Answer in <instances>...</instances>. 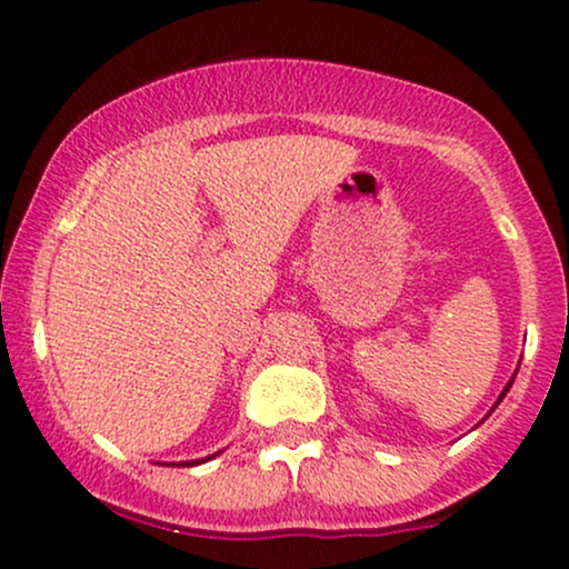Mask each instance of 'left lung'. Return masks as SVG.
Returning a JSON list of instances; mask_svg holds the SVG:
<instances>
[{"label":"left lung","instance_id":"obj_1","mask_svg":"<svg viewBox=\"0 0 569 569\" xmlns=\"http://www.w3.org/2000/svg\"><path fill=\"white\" fill-rule=\"evenodd\" d=\"M516 371H519V369H516ZM513 377H516V375H513ZM513 377H511V380H508V382H506V388H502V393L498 396V401H495V407L487 411V417H489V415H492V411H495V409H498V403L502 401V398H506V393H508V390H511V385H513Z\"/></svg>","mask_w":569,"mask_h":569}]
</instances>
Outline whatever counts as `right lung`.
Wrapping results in <instances>:
<instances>
[{
	"label": "right lung",
	"instance_id": "right-lung-1",
	"mask_svg": "<svg viewBox=\"0 0 569 569\" xmlns=\"http://www.w3.org/2000/svg\"><path fill=\"white\" fill-rule=\"evenodd\" d=\"M219 455V452H217ZM217 455H208V457H200V460H189V462H179V466H200V462H206V460H211V457H217ZM173 466H176V462H173Z\"/></svg>",
	"mask_w": 569,
	"mask_h": 569
}]
</instances>
